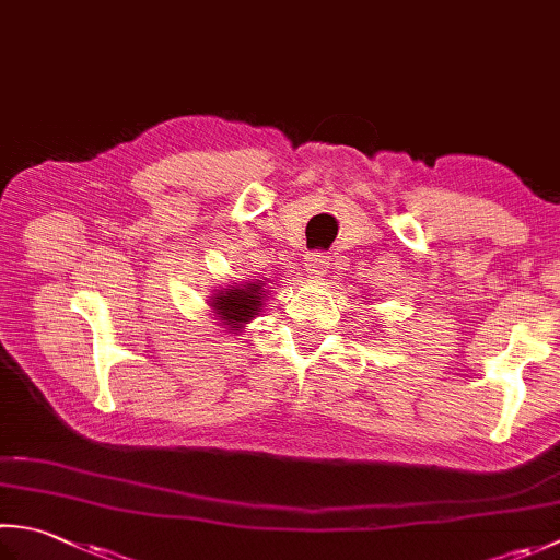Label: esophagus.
Segmentation results:
<instances>
[{"mask_svg": "<svg viewBox=\"0 0 560 560\" xmlns=\"http://www.w3.org/2000/svg\"><path fill=\"white\" fill-rule=\"evenodd\" d=\"M327 267H330V259L320 255V252H311V255H305V271H308L311 279L325 277Z\"/></svg>", "mask_w": 560, "mask_h": 560, "instance_id": "34e87169", "label": "esophagus"}]
</instances>
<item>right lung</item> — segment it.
Here are the masks:
<instances>
[{"mask_svg":"<svg viewBox=\"0 0 560 560\" xmlns=\"http://www.w3.org/2000/svg\"><path fill=\"white\" fill-rule=\"evenodd\" d=\"M267 295L269 291L265 289V283L243 281L228 289H215L208 295V308L215 315V320H221V325H225L230 332L237 335L261 313Z\"/></svg>","mask_w":560,"mask_h":560,"instance_id":"1","label":"right lung"}]
</instances>
